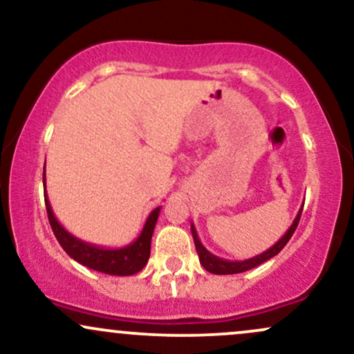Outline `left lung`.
<instances>
[{
	"instance_id": "1",
	"label": "left lung",
	"mask_w": 354,
	"mask_h": 354,
	"mask_svg": "<svg viewBox=\"0 0 354 354\" xmlns=\"http://www.w3.org/2000/svg\"><path fill=\"white\" fill-rule=\"evenodd\" d=\"M303 206H304V203L301 205V208H299L298 214H296L293 225H291L290 228H288L286 233L283 234V238H279L273 246L268 248V250L263 251V253L256 254V256H253V258H250V259H243V261H230V259H223V258H219V256H214L213 253H209V251L206 250L205 246H203V243L200 241V238H198L196 228H194V225H193V223H191V234H193L194 246H196L198 256H200L201 266L205 268L206 271H209V273H213V274H236V273H243V271L253 270V268L259 266V265H261V263L268 261V259H271V258H273V256L278 254L279 251H281L283 248L286 246V243L290 241V238L293 236L296 226H298V223H299V218H301Z\"/></svg>"
}]
</instances>
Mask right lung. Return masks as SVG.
<instances>
[{"mask_svg":"<svg viewBox=\"0 0 354 354\" xmlns=\"http://www.w3.org/2000/svg\"><path fill=\"white\" fill-rule=\"evenodd\" d=\"M46 168V166H44ZM43 185L46 188V173L43 169ZM44 203H46L48 219L53 233L56 239L59 241L61 248L71 256L75 261L80 265L91 268V270L100 271L104 274H115V276H131L141 271L146 266L151 253V236L154 226H156L158 216H160L161 206L154 208L146 219L143 230H141L140 236L135 241L129 243L123 248H103L98 245H91V243L83 241V239L73 236L70 231H66L61 226V223L56 219L53 208L48 200V194L44 193Z\"/></svg>","mask_w":354,"mask_h":354,"instance_id":"1","label":"right lung"}]
</instances>
